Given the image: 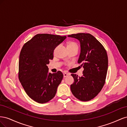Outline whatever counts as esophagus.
<instances>
[{
	"label": "esophagus",
	"mask_w": 127,
	"mask_h": 127,
	"mask_svg": "<svg viewBox=\"0 0 127 127\" xmlns=\"http://www.w3.org/2000/svg\"><path fill=\"white\" fill-rule=\"evenodd\" d=\"M68 75H69V74H67V73H66V72L64 73V77H66L68 76Z\"/></svg>",
	"instance_id": "obj_1"
}]
</instances>
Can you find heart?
I'll list each match as a JSON object with an SVG mask.
<instances>
[{"label":"heart","mask_w":127,"mask_h":127,"mask_svg":"<svg viewBox=\"0 0 127 127\" xmlns=\"http://www.w3.org/2000/svg\"><path fill=\"white\" fill-rule=\"evenodd\" d=\"M70 44H76L75 43H74V42H71V43H70L68 45H70Z\"/></svg>","instance_id":"b5f03b06"}]
</instances>
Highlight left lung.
<instances>
[{
    "instance_id": "obj_1",
    "label": "left lung",
    "mask_w": 127,
    "mask_h": 127,
    "mask_svg": "<svg viewBox=\"0 0 127 127\" xmlns=\"http://www.w3.org/2000/svg\"><path fill=\"white\" fill-rule=\"evenodd\" d=\"M80 42V53L78 63L84 68L83 75L71 74L74 82L70 85L72 94L82 101L94 98L104 85L108 68L106 51L102 44L88 33H77L68 36Z\"/></svg>"
}]
</instances>
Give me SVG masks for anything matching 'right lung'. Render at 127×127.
<instances>
[{"mask_svg": "<svg viewBox=\"0 0 127 127\" xmlns=\"http://www.w3.org/2000/svg\"><path fill=\"white\" fill-rule=\"evenodd\" d=\"M66 36L38 34L23 47L19 59V80L26 94L39 103L51 100L63 78L60 71L48 72L50 59H53L54 50Z\"/></svg>", "mask_w": 127, "mask_h": 127, "instance_id": "obj_1", "label": "right lung"}]
</instances>
